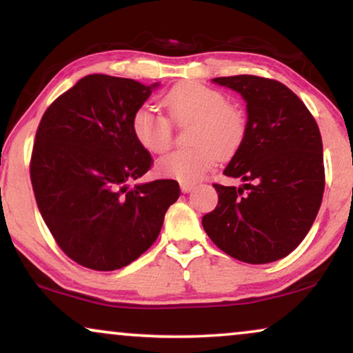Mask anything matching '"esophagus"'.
Here are the masks:
<instances>
[{
	"label": "esophagus",
	"instance_id": "1",
	"mask_svg": "<svg viewBox=\"0 0 353 353\" xmlns=\"http://www.w3.org/2000/svg\"><path fill=\"white\" fill-rule=\"evenodd\" d=\"M180 188H181L183 192H190L192 188H194V185H192V183H185V181H183V183H180Z\"/></svg>",
	"mask_w": 353,
	"mask_h": 353
}]
</instances>
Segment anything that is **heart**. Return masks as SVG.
I'll list each match as a JSON object with an SVG mask.
<instances>
[{
	"label": "heart",
	"instance_id": "1",
	"mask_svg": "<svg viewBox=\"0 0 353 353\" xmlns=\"http://www.w3.org/2000/svg\"><path fill=\"white\" fill-rule=\"evenodd\" d=\"M173 122L191 120L188 141L157 162L163 176L194 183L214 167L216 159L226 161L243 146L248 134V117L239 105L228 103L223 91L199 81H185L162 98ZM132 132L139 146L151 154L165 152L173 143L172 123L151 105H139L132 115Z\"/></svg>",
	"mask_w": 353,
	"mask_h": 353
}]
</instances>
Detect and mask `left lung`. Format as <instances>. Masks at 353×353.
Masks as SVG:
<instances>
[{
  "label": "left lung",
  "mask_w": 353,
  "mask_h": 353,
  "mask_svg": "<svg viewBox=\"0 0 353 353\" xmlns=\"http://www.w3.org/2000/svg\"><path fill=\"white\" fill-rule=\"evenodd\" d=\"M215 83L248 103V134L225 168L241 188L214 183L219 204L202 216L216 248L245 263L291 254L320 210L325 163L320 128L296 93L273 79L233 75Z\"/></svg>",
  "instance_id": "obj_1"
}]
</instances>
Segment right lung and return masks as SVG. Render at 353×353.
<instances>
[{
    "label": "right lung",
    "mask_w": 353,
    "mask_h": 353,
    "mask_svg": "<svg viewBox=\"0 0 353 353\" xmlns=\"http://www.w3.org/2000/svg\"><path fill=\"white\" fill-rule=\"evenodd\" d=\"M156 85L86 75L45 110L30 157L40 214L67 257L96 272L127 267L151 248L175 180L128 188L154 163L132 132V115Z\"/></svg>",
    "instance_id": "right-lung-1"
}]
</instances>
